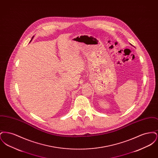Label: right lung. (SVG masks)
Returning a JSON list of instances; mask_svg holds the SVG:
<instances>
[{
    "mask_svg": "<svg viewBox=\"0 0 158 158\" xmlns=\"http://www.w3.org/2000/svg\"><path fill=\"white\" fill-rule=\"evenodd\" d=\"M34 38V36H33V37H32V39H31V40L30 42H31V41H32V38Z\"/></svg>",
    "mask_w": 158,
    "mask_h": 158,
    "instance_id": "add662e5",
    "label": "right lung"
}]
</instances>
